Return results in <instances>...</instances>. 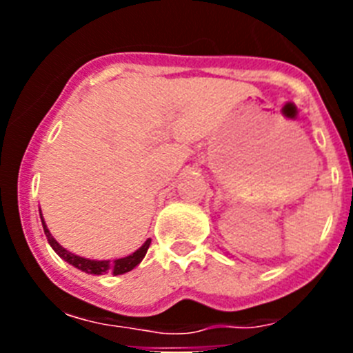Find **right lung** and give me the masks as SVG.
Returning a JSON list of instances; mask_svg holds the SVG:
<instances>
[{"mask_svg": "<svg viewBox=\"0 0 353 353\" xmlns=\"http://www.w3.org/2000/svg\"><path fill=\"white\" fill-rule=\"evenodd\" d=\"M40 221H42L43 233H46V236H48V242L51 244V248L54 249L56 254H58L60 258H63V260L67 261V263H70L72 267H76V269L83 270V272H86V274H95V276H101V274H108V272L114 274V276H120V274L130 272V270H132L136 265L141 263V260L145 258L146 251H148V248H150V242H152V240L148 239L145 244L138 249V251H134L132 254H129V256H125V258H118V260H114V261L88 260V258L77 256V254H74V252L67 251L63 245H60L58 242H56L54 236H52L51 232H49L48 224H46V221H43L42 212H40Z\"/></svg>", "mask_w": 353, "mask_h": 353, "instance_id": "right-lung-1", "label": "right lung"}]
</instances>
